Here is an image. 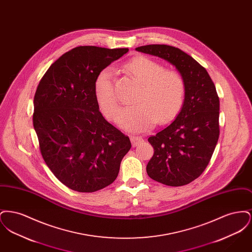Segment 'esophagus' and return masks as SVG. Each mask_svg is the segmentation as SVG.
Here are the masks:
<instances>
[{"label": "esophagus", "mask_w": 252, "mask_h": 252, "mask_svg": "<svg viewBox=\"0 0 252 252\" xmlns=\"http://www.w3.org/2000/svg\"><path fill=\"white\" fill-rule=\"evenodd\" d=\"M130 140H131L133 146H137V145L144 143V138L141 136H130Z\"/></svg>", "instance_id": "obj_1"}]
</instances>
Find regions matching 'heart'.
Wrapping results in <instances>:
<instances>
[{
    "mask_svg": "<svg viewBox=\"0 0 252 252\" xmlns=\"http://www.w3.org/2000/svg\"><path fill=\"white\" fill-rule=\"evenodd\" d=\"M125 69L141 83L131 107L121 111L118 123L132 132L151 129L157 122L166 124L180 113L186 96V81L181 72L166 70L165 66L150 58H133ZM113 71L106 68L98 73L94 94L99 107L111 120L119 115V103L113 84Z\"/></svg>",
    "mask_w": 252,
    "mask_h": 252,
    "instance_id": "obj_1",
    "label": "heart"
}]
</instances>
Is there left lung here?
Here are the masks:
<instances>
[{"instance_id":"left-lung-1","label":"left lung","mask_w":252,"mask_h":252,"mask_svg":"<svg viewBox=\"0 0 252 252\" xmlns=\"http://www.w3.org/2000/svg\"><path fill=\"white\" fill-rule=\"evenodd\" d=\"M176 66L186 81L184 104L177 118L148 138L154 155L147 175L168 186H183L208 166L219 138V97L203 66L180 49L165 44L136 48Z\"/></svg>"}]
</instances>
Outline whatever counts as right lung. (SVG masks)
I'll return each mask as SVG.
<instances>
[{"label":"right lung","instance_id":"right-lung-1","mask_svg":"<svg viewBox=\"0 0 252 252\" xmlns=\"http://www.w3.org/2000/svg\"><path fill=\"white\" fill-rule=\"evenodd\" d=\"M127 52L75 47L50 66L36 88L33 125L41 156L73 191L95 192L111 184L131 148L128 136L103 117L94 94L98 73Z\"/></svg>","mask_w":252,"mask_h":252}]
</instances>
